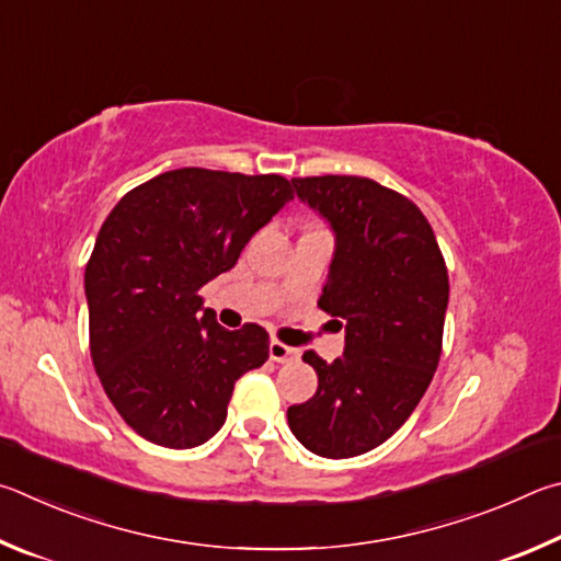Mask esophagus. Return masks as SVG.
Returning <instances> with one entry per match:
<instances>
[{
  "instance_id": "esophagus-1",
  "label": "esophagus",
  "mask_w": 561,
  "mask_h": 561,
  "mask_svg": "<svg viewBox=\"0 0 561 561\" xmlns=\"http://www.w3.org/2000/svg\"><path fill=\"white\" fill-rule=\"evenodd\" d=\"M268 355L273 362H293V359H298V350L283 345L280 340H271Z\"/></svg>"
}]
</instances>
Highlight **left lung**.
<instances>
[{
    "label": "left lung",
    "instance_id": "8db88e82",
    "mask_svg": "<svg viewBox=\"0 0 561 561\" xmlns=\"http://www.w3.org/2000/svg\"><path fill=\"white\" fill-rule=\"evenodd\" d=\"M302 202L337 236L318 308L345 320V355L306 352L318 391L288 409L302 446L352 458L385 444L434 379L444 347L448 268L419 206L367 176H296ZM342 325V322H340Z\"/></svg>",
    "mask_w": 561,
    "mask_h": 561
}]
</instances>
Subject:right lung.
Here are the masks:
<instances>
[{"label":"right lung","mask_w":561,"mask_h":561,"mask_svg":"<svg viewBox=\"0 0 561 561\" xmlns=\"http://www.w3.org/2000/svg\"><path fill=\"white\" fill-rule=\"evenodd\" d=\"M293 199L280 174L182 167L127 192L85 263L98 379L135 434L194 448L224 426L236 379L268 359L255 322L224 330L199 290Z\"/></svg>","instance_id":"1"}]
</instances>
